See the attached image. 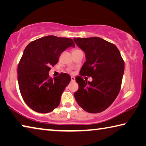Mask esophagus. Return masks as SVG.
<instances>
[{
    "mask_svg": "<svg viewBox=\"0 0 146 146\" xmlns=\"http://www.w3.org/2000/svg\"><path fill=\"white\" fill-rule=\"evenodd\" d=\"M71 82H75V77H73V76H71Z\"/></svg>",
    "mask_w": 146,
    "mask_h": 146,
    "instance_id": "obj_1",
    "label": "esophagus"
}]
</instances>
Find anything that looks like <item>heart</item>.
Listing matches in <instances>:
<instances>
[{
  "label": "heart",
  "instance_id": "1",
  "mask_svg": "<svg viewBox=\"0 0 146 146\" xmlns=\"http://www.w3.org/2000/svg\"><path fill=\"white\" fill-rule=\"evenodd\" d=\"M81 51V50L79 49H75L73 50V52H76V51Z\"/></svg>",
  "mask_w": 146,
  "mask_h": 146
}]
</instances>
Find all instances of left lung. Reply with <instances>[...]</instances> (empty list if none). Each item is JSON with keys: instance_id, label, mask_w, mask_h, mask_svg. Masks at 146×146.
<instances>
[{"instance_id": "left-lung-1", "label": "left lung", "mask_w": 146, "mask_h": 146, "mask_svg": "<svg viewBox=\"0 0 146 146\" xmlns=\"http://www.w3.org/2000/svg\"><path fill=\"white\" fill-rule=\"evenodd\" d=\"M84 51L86 61L76 77L78 90L74 93L78 104L86 111L98 113L111 105L120 92L124 61L115 44L99 37L74 38ZM83 76H91V82Z\"/></svg>"}]
</instances>
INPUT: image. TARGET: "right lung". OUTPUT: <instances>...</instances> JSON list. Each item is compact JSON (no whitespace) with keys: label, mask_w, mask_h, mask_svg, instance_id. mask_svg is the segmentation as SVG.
<instances>
[{"label":"right lung","mask_w":146,"mask_h":146,"mask_svg":"<svg viewBox=\"0 0 146 146\" xmlns=\"http://www.w3.org/2000/svg\"><path fill=\"white\" fill-rule=\"evenodd\" d=\"M70 46L75 47L72 39L49 35L32 41L24 49L17 68L19 86L24 101L35 111L51 112L60 104L71 76L60 73L52 78L49 71Z\"/></svg>","instance_id":"obj_1"}]
</instances>
